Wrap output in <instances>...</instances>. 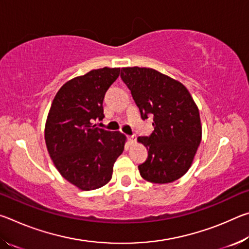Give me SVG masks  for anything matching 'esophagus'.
I'll return each instance as SVG.
<instances>
[{"label":"esophagus","mask_w":249,"mask_h":249,"mask_svg":"<svg viewBox=\"0 0 249 249\" xmlns=\"http://www.w3.org/2000/svg\"><path fill=\"white\" fill-rule=\"evenodd\" d=\"M128 142L130 145H134L136 142V135H133V136H128Z\"/></svg>","instance_id":"34e87169"}]
</instances>
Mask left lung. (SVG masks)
I'll return each mask as SVG.
<instances>
[{"instance_id": "1", "label": "left lung", "mask_w": 249, "mask_h": 249, "mask_svg": "<svg viewBox=\"0 0 249 249\" xmlns=\"http://www.w3.org/2000/svg\"><path fill=\"white\" fill-rule=\"evenodd\" d=\"M122 80L132 92L142 120L154 116V132L137 142L148 150L138 166L141 176L153 183H170L190 169L202 138L200 113L182 83L151 68L126 67Z\"/></svg>"}]
</instances>
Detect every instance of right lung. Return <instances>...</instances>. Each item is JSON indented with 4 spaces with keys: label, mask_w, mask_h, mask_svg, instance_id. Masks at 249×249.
Returning a JSON list of instances; mask_svg holds the SVG:
<instances>
[{
    "label": "right lung",
    "mask_w": 249,
    "mask_h": 249,
    "mask_svg": "<svg viewBox=\"0 0 249 249\" xmlns=\"http://www.w3.org/2000/svg\"><path fill=\"white\" fill-rule=\"evenodd\" d=\"M120 68L94 69L67 81L57 92L45 125V142L54 167L80 190L99 189L112 179L126 136L96 127L105 92Z\"/></svg>",
    "instance_id": "obj_1"
}]
</instances>
